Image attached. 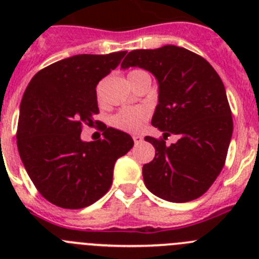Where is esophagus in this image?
Masks as SVG:
<instances>
[{"mask_svg": "<svg viewBox=\"0 0 259 259\" xmlns=\"http://www.w3.org/2000/svg\"><path fill=\"white\" fill-rule=\"evenodd\" d=\"M132 139H134V141H135V145H139V144L143 143V140H144V137L140 136V135H135Z\"/></svg>", "mask_w": 259, "mask_h": 259, "instance_id": "obj_1", "label": "esophagus"}]
</instances>
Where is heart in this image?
<instances>
[{
  "instance_id": "1",
  "label": "heart",
  "mask_w": 259,
  "mask_h": 259,
  "mask_svg": "<svg viewBox=\"0 0 259 259\" xmlns=\"http://www.w3.org/2000/svg\"><path fill=\"white\" fill-rule=\"evenodd\" d=\"M140 70L131 71L128 76H131L132 74H136ZM149 118V111L145 107H125L122 109L115 115L111 116V125L116 130L120 131L130 132V134H135L139 132L141 128L144 127L145 122Z\"/></svg>"
}]
</instances>
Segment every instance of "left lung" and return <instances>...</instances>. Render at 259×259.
Instances as JSON below:
<instances>
[{
  "label": "left lung",
  "mask_w": 259,
  "mask_h": 259,
  "mask_svg": "<svg viewBox=\"0 0 259 259\" xmlns=\"http://www.w3.org/2000/svg\"><path fill=\"white\" fill-rule=\"evenodd\" d=\"M120 67H140L158 81L152 124L163 139L146 136L155 157L144 164L146 188L162 200L188 202L201 197L221 174L233 131L223 81L209 62L175 45L132 50ZM180 140L166 146L167 136Z\"/></svg>",
  "instance_id": "8db88e82"
}]
</instances>
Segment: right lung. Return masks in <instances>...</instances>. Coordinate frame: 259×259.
<instances>
[{"mask_svg":"<svg viewBox=\"0 0 259 259\" xmlns=\"http://www.w3.org/2000/svg\"><path fill=\"white\" fill-rule=\"evenodd\" d=\"M127 52L77 54L52 63L32 77L20 102L17 145L37 191L53 205L83 209L106 193L116 159L134 140L125 132L102 125V137L85 143L84 124L101 122L96 87L116 68Z\"/></svg>","mask_w":259,"mask_h":259,"instance_id":"1","label":"right lung"}]
</instances>
